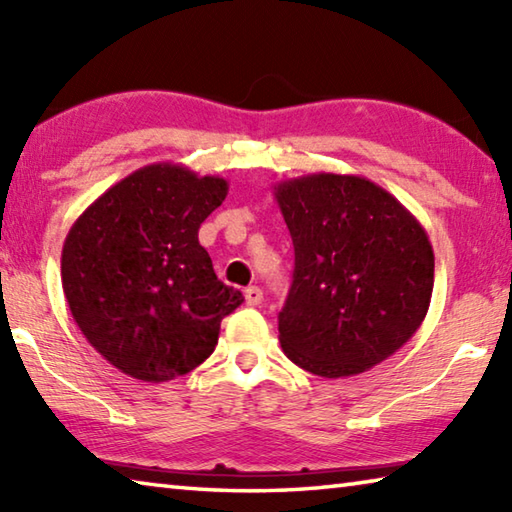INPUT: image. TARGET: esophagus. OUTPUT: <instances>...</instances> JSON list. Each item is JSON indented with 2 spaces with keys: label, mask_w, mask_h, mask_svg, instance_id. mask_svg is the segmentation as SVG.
Wrapping results in <instances>:
<instances>
[{
  "label": "esophagus",
  "mask_w": 512,
  "mask_h": 512,
  "mask_svg": "<svg viewBox=\"0 0 512 512\" xmlns=\"http://www.w3.org/2000/svg\"><path fill=\"white\" fill-rule=\"evenodd\" d=\"M244 298H246V302H248L250 307H257V305H262L264 293H262V289H259V287H248L244 291Z\"/></svg>",
  "instance_id": "34e87169"
}]
</instances>
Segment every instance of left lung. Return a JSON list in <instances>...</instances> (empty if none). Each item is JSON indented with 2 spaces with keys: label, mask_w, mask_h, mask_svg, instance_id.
Returning <instances> with one entry per match:
<instances>
[{
  "label": "left lung",
  "mask_w": 512,
  "mask_h": 512,
  "mask_svg": "<svg viewBox=\"0 0 512 512\" xmlns=\"http://www.w3.org/2000/svg\"><path fill=\"white\" fill-rule=\"evenodd\" d=\"M296 268L280 343L311 375L352 377L418 332L433 291V248L420 221L363 176L309 173L275 185Z\"/></svg>",
  "instance_id": "left-lung-1"
}]
</instances>
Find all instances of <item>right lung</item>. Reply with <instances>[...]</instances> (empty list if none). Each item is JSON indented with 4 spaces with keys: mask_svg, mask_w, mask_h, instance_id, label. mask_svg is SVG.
<instances>
[{
    "mask_svg": "<svg viewBox=\"0 0 512 512\" xmlns=\"http://www.w3.org/2000/svg\"><path fill=\"white\" fill-rule=\"evenodd\" d=\"M225 196L228 180L158 162L112 185L69 228L60 257L69 311L124 375L151 384L187 375L244 302L198 244Z\"/></svg>",
    "mask_w": 512,
    "mask_h": 512,
    "instance_id": "add662e5",
    "label": "right lung"
}]
</instances>
